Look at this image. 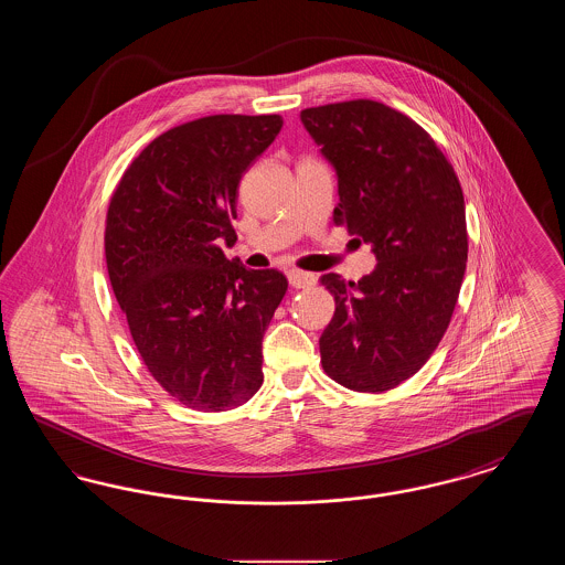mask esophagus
Segmentation results:
<instances>
[{
    "mask_svg": "<svg viewBox=\"0 0 565 565\" xmlns=\"http://www.w3.org/2000/svg\"><path fill=\"white\" fill-rule=\"evenodd\" d=\"M288 281L292 288H311L316 284V275L305 273V270L290 269L288 270Z\"/></svg>",
    "mask_w": 565,
    "mask_h": 565,
    "instance_id": "1",
    "label": "esophagus"
}]
</instances>
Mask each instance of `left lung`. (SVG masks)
I'll list each match as a JSON object with an SVG mask.
<instances>
[{
	"instance_id": "1",
	"label": "left lung",
	"mask_w": 565,
	"mask_h": 565,
	"mask_svg": "<svg viewBox=\"0 0 565 565\" xmlns=\"http://www.w3.org/2000/svg\"><path fill=\"white\" fill-rule=\"evenodd\" d=\"M300 122L337 173L334 224L376 258L360 281L322 277L337 302L323 371L353 392H385L428 362L451 322L468 260L461 186L430 135L383 104L302 109Z\"/></svg>"
}]
</instances>
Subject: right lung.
<instances>
[{"mask_svg": "<svg viewBox=\"0 0 565 565\" xmlns=\"http://www.w3.org/2000/svg\"><path fill=\"white\" fill-rule=\"evenodd\" d=\"M281 116L217 114L157 137L109 201L106 260L135 348L194 411L247 403L263 385V337L288 290L281 270L228 260L243 173Z\"/></svg>", "mask_w": 565, "mask_h": 565, "instance_id": "obj_1", "label": "right lung"}]
</instances>
